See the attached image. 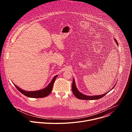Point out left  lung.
<instances>
[{
    "label": "left lung",
    "instance_id": "1",
    "mask_svg": "<svg viewBox=\"0 0 132 132\" xmlns=\"http://www.w3.org/2000/svg\"><path fill=\"white\" fill-rule=\"evenodd\" d=\"M114 41L117 43V45H118V43L117 41L116 40V39H114ZM116 85H115V86L112 88V89H113V88H114ZM112 89H111L110 91H111ZM72 92L73 93L74 96L76 97L77 98H78L79 99H81V100H97V99H100V98H102L103 97H104L105 95H106V94L110 91H109L107 92L106 93H105L104 94H103V95H101L93 96H89L85 95H84V94H82V93H81L80 92H79L78 91V90L77 89V88L76 86V84H75L74 78H73V81H72Z\"/></svg>",
    "mask_w": 132,
    "mask_h": 132
}]
</instances>
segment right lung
<instances>
[{
	"instance_id": "right-lung-1",
	"label": "right lung",
	"mask_w": 132,
	"mask_h": 132,
	"mask_svg": "<svg viewBox=\"0 0 132 132\" xmlns=\"http://www.w3.org/2000/svg\"><path fill=\"white\" fill-rule=\"evenodd\" d=\"M58 75H56V76H54V77L53 78L51 82L49 84V85L44 89L40 90H37V91H27L25 90H23L20 88H19L18 86L15 85L13 83V85L15 86L16 88L21 93H22L23 95L30 97V98H44L46 96H47L48 95L51 93L54 82L57 77Z\"/></svg>"
}]
</instances>
